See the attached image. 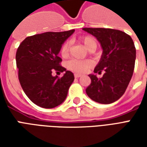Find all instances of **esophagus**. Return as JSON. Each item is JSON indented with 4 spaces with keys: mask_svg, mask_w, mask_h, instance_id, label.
Returning <instances> with one entry per match:
<instances>
[{
    "mask_svg": "<svg viewBox=\"0 0 147 147\" xmlns=\"http://www.w3.org/2000/svg\"><path fill=\"white\" fill-rule=\"evenodd\" d=\"M75 78H80V77L82 76V75H80V74H78V73H75Z\"/></svg>",
    "mask_w": 147,
    "mask_h": 147,
    "instance_id": "obj_1",
    "label": "esophagus"
}]
</instances>
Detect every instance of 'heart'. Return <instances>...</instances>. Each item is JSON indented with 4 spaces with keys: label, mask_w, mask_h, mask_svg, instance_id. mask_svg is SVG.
I'll return each instance as SVG.
<instances>
[{
    "label": "heart",
    "mask_w": 147,
    "mask_h": 147,
    "mask_svg": "<svg viewBox=\"0 0 147 147\" xmlns=\"http://www.w3.org/2000/svg\"><path fill=\"white\" fill-rule=\"evenodd\" d=\"M80 41L83 43L84 46L86 47L88 50L90 49H96L97 48V41L94 38L91 36H84L80 38ZM69 50H70V42H65L62 45L61 49V54L62 57H66L69 54ZM93 63L89 60L86 61H79V60H71L68 61L67 64V67L70 70L79 72V73H83L85 72L91 67Z\"/></svg>",
    "instance_id": "obj_1"
}]
</instances>
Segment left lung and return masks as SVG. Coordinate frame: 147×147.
Segmentation results:
<instances>
[{"label": "left lung", "instance_id": "obj_1", "mask_svg": "<svg viewBox=\"0 0 147 147\" xmlns=\"http://www.w3.org/2000/svg\"><path fill=\"white\" fill-rule=\"evenodd\" d=\"M98 41L102 54L94 73H105L101 79L90 74L91 83L86 90L93 101L110 104L123 95L132 77L136 50L132 38L121 30L109 28H83Z\"/></svg>", "mask_w": 147, "mask_h": 147}]
</instances>
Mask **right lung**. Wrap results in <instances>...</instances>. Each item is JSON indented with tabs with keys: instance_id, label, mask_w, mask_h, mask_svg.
Listing matches in <instances>:
<instances>
[{
	"instance_id": "right-lung-1",
	"label": "right lung",
	"mask_w": 147,
	"mask_h": 147,
	"mask_svg": "<svg viewBox=\"0 0 147 147\" xmlns=\"http://www.w3.org/2000/svg\"><path fill=\"white\" fill-rule=\"evenodd\" d=\"M75 30L45 32L27 37L19 46L16 55L19 80L26 95L35 105L52 109L64 102L74 81V75L60 66L58 54L64 42ZM53 70L64 72L61 78L53 77Z\"/></svg>"
}]
</instances>
